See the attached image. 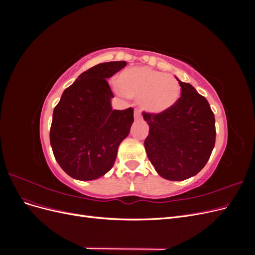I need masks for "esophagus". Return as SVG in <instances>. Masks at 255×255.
<instances>
[{
  "instance_id": "1",
  "label": "esophagus",
  "mask_w": 255,
  "mask_h": 255,
  "mask_svg": "<svg viewBox=\"0 0 255 255\" xmlns=\"http://www.w3.org/2000/svg\"><path fill=\"white\" fill-rule=\"evenodd\" d=\"M134 118H135V120H138V119L141 118V112L139 110L134 111Z\"/></svg>"
}]
</instances>
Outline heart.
Listing matches in <instances>:
<instances>
[{
  "mask_svg": "<svg viewBox=\"0 0 255 255\" xmlns=\"http://www.w3.org/2000/svg\"><path fill=\"white\" fill-rule=\"evenodd\" d=\"M114 89L122 97L138 99L146 112L159 114L176 103L180 98V84L172 75L146 67L128 69L120 73Z\"/></svg>",
  "mask_w": 255,
  "mask_h": 255,
  "instance_id": "obj_1",
  "label": "heart"
}]
</instances>
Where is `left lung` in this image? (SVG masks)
I'll list each match as a JSON object with an SVG mask.
<instances>
[{
  "label": "left lung",
  "instance_id": "1",
  "mask_svg": "<svg viewBox=\"0 0 255 255\" xmlns=\"http://www.w3.org/2000/svg\"><path fill=\"white\" fill-rule=\"evenodd\" d=\"M176 80L182 92L171 109L142 113L149 125L146 155L156 172L169 181H184L201 171L216 140L215 117L207 100L190 84Z\"/></svg>",
  "mask_w": 255,
  "mask_h": 255
}]
</instances>
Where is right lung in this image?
I'll return each mask as SVG.
<instances>
[{"label": "right lung", "mask_w": 255, "mask_h": 255, "mask_svg": "<svg viewBox=\"0 0 255 255\" xmlns=\"http://www.w3.org/2000/svg\"><path fill=\"white\" fill-rule=\"evenodd\" d=\"M126 66L120 60L90 68L65 89L54 109L52 150L61 169L75 180H97L109 172L129 133L133 109L113 110L114 95L106 81Z\"/></svg>", "instance_id": "obj_1"}]
</instances>
